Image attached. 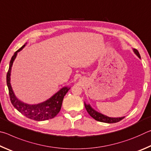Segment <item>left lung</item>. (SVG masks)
<instances>
[{"label": "left lung", "mask_w": 151, "mask_h": 151, "mask_svg": "<svg viewBox=\"0 0 151 151\" xmlns=\"http://www.w3.org/2000/svg\"><path fill=\"white\" fill-rule=\"evenodd\" d=\"M134 52L135 54L138 56V57L140 58L139 51H138L137 49H134ZM85 106L86 111L88 112V113L90 114L93 119H95L96 121L103 122H106V123H115V122H119L120 121H121L122 119H123L124 118V116L121 117V118H111V117L104 116L103 114H102L101 113H99V112H96V111H94L93 109L91 108V106L89 105V104L87 105V104H86L85 103Z\"/></svg>", "instance_id": "8db88e82"}]
</instances>
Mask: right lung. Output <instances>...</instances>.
<instances>
[{
    "mask_svg": "<svg viewBox=\"0 0 151 151\" xmlns=\"http://www.w3.org/2000/svg\"><path fill=\"white\" fill-rule=\"evenodd\" d=\"M24 46L25 45L17 50L12 57L11 60L10 61L8 73L6 75V83L8 86L9 96L11 103L14 108L17 109L20 113L29 119L37 121H46V120L52 119L59 112L61 106H62L64 96L70 89L69 88L64 87L47 101L38 104H35V105H30V104H25L19 101L14 96V94L12 91L11 83H10L11 67L13 61L17 57V52L21 50L24 47Z\"/></svg>",
    "mask_w": 151,
    "mask_h": 151,
    "instance_id": "right-lung-1",
    "label": "right lung"
}]
</instances>
